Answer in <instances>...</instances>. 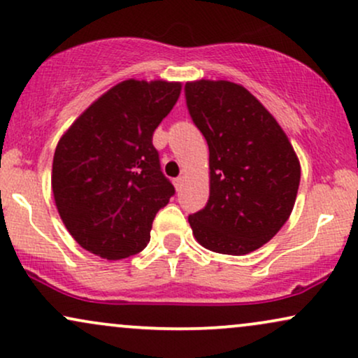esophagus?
Returning a JSON list of instances; mask_svg holds the SVG:
<instances>
[{
  "instance_id": "1",
  "label": "esophagus",
  "mask_w": 358,
  "mask_h": 358,
  "mask_svg": "<svg viewBox=\"0 0 358 358\" xmlns=\"http://www.w3.org/2000/svg\"><path fill=\"white\" fill-rule=\"evenodd\" d=\"M173 185H175L176 190H182V187H183V176H178V178H175V180H173Z\"/></svg>"
}]
</instances>
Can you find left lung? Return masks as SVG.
<instances>
[{"mask_svg": "<svg viewBox=\"0 0 358 358\" xmlns=\"http://www.w3.org/2000/svg\"><path fill=\"white\" fill-rule=\"evenodd\" d=\"M193 123L208 143L210 196L188 217L201 247L247 255L285 225L300 185V162L273 115L242 85H185Z\"/></svg>", "mask_w": 358, "mask_h": 358, "instance_id": "1", "label": "left lung"}]
</instances>
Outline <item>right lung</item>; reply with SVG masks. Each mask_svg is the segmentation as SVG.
I'll list each match as a JSON object with an SVG mask.
<instances>
[{
  "instance_id": "obj_1",
  "label": "right lung",
  "mask_w": 358,
  "mask_h": 358,
  "mask_svg": "<svg viewBox=\"0 0 358 358\" xmlns=\"http://www.w3.org/2000/svg\"><path fill=\"white\" fill-rule=\"evenodd\" d=\"M180 92V81L124 80L59 138L51 188L59 217L80 247L105 260H122L148 245L155 215L175 193L152 138Z\"/></svg>"
}]
</instances>
